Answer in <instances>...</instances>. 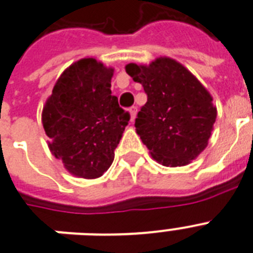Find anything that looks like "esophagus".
I'll list each match as a JSON object with an SVG mask.
<instances>
[{
  "label": "esophagus",
  "instance_id": "obj_1",
  "mask_svg": "<svg viewBox=\"0 0 253 253\" xmlns=\"http://www.w3.org/2000/svg\"><path fill=\"white\" fill-rule=\"evenodd\" d=\"M129 115H130V121L133 123L137 116V107H130V108H129Z\"/></svg>",
  "mask_w": 253,
  "mask_h": 253
}]
</instances>
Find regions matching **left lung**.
<instances>
[{
    "mask_svg": "<svg viewBox=\"0 0 253 253\" xmlns=\"http://www.w3.org/2000/svg\"><path fill=\"white\" fill-rule=\"evenodd\" d=\"M125 72L147 94L134 125L151 158L166 167L189 165L211 136L217 117L213 96L171 57L155 58L149 65L130 62Z\"/></svg>",
    "mask_w": 253,
    "mask_h": 253,
    "instance_id": "8db88e82",
    "label": "left lung"
}]
</instances>
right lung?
<instances>
[{
  "label": "right lung",
  "instance_id": "1",
  "mask_svg": "<svg viewBox=\"0 0 253 253\" xmlns=\"http://www.w3.org/2000/svg\"><path fill=\"white\" fill-rule=\"evenodd\" d=\"M112 77L114 68L81 58L61 73L43 107L48 147L73 176L96 179L114 162L130 116L111 95Z\"/></svg>",
  "mask_w": 253,
  "mask_h": 253
}]
</instances>
